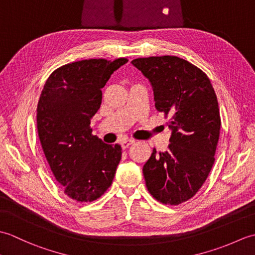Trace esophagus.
<instances>
[{"mask_svg": "<svg viewBox=\"0 0 255 255\" xmlns=\"http://www.w3.org/2000/svg\"><path fill=\"white\" fill-rule=\"evenodd\" d=\"M132 143H134V140L133 139H128V140H124V141H122V148L123 149H127L129 148V145H131Z\"/></svg>", "mask_w": 255, "mask_h": 255, "instance_id": "34e87169", "label": "esophagus"}]
</instances>
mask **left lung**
<instances>
[{"mask_svg": "<svg viewBox=\"0 0 255 255\" xmlns=\"http://www.w3.org/2000/svg\"><path fill=\"white\" fill-rule=\"evenodd\" d=\"M153 86L155 107L170 116L169 150H154L143 165L149 193L165 205L195 196L215 162L221 119L215 90L206 73L175 56L131 61Z\"/></svg>", "mask_w": 255, "mask_h": 255, "instance_id": "obj_1", "label": "left lung"}]
</instances>
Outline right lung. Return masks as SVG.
I'll return each mask as SVG.
<instances>
[{"label":"right lung","instance_id":"add662e5","mask_svg":"<svg viewBox=\"0 0 255 255\" xmlns=\"http://www.w3.org/2000/svg\"><path fill=\"white\" fill-rule=\"evenodd\" d=\"M128 62L89 59L56 69L37 105V130L53 176L64 194L80 203L100 198L112 185L122 147L92 134L91 118L99 111L111 75Z\"/></svg>","mask_w":255,"mask_h":255}]
</instances>
